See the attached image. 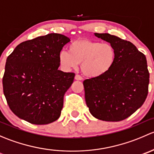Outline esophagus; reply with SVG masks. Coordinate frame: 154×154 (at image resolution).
<instances>
[{
  "instance_id": "1",
  "label": "esophagus",
  "mask_w": 154,
  "mask_h": 154,
  "mask_svg": "<svg viewBox=\"0 0 154 154\" xmlns=\"http://www.w3.org/2000/svg\"><path fill=\"white\" fill-rule=\"evenodd\" d=\"M74 79H75L76 80H83V77L80 75H79V74H76L75 77H74Z\"/></svg>"
}]
</instances>
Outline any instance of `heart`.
<instances>
[{
  "label": "heart",
  "mask_w": 154,
  "mask_h": 154,
  "mask_svg": "<svg viewBox=\"0 0 154 154\" xmlns=\"http://www.w3.org/2000/svg\"><path fill=\"white\" fill-rule=\"evenodd\" d=\"M116 57V50L112 45L82 38L70 44L68 52L60 51L59 62L65 70L76 68L81 63L83 74L89 78H96L110 71Z\"/></svg>",
  "instance_id": "1"
}]
</instances>
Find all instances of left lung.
I'll list each match as a JSON object with an SVG mask.
<instances>
[{
  "instance_id": "obj_1",
  "label": "left lung",
  "mask_w": 154,
  "mask_h": 154,
  "mask_svg": "<svg viewBox=\"0 0 154 154\" xmlns=\"http://www.w3.org/2000/svg\"><path fill=\"white\" fill-rule=\"evenodd\" d=\"M94 35L113 46L112 68L106 74L83 81L90 113L106 122H120L140 108L148 93L149 74L145 56L130 42L109 33Z\"/></svg>"
}]
</instances>
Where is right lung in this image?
Wrapping results in <instances>:
<instances>
[{
  "label": "right lung",
  "instance_id": "obj_1",
  "mask_svg": "<svg viewBox=\"0 0 154 154\" xmlns=\"http://www.w3.org/2000/svg\"><path fill=\"white\" fill-rule=\"evenodd\" d=\"M70 42L50 33L18 45L7 57L3 89L12 112L29 123L48 125L60 118L74 73L58 69L59 54Z\"/></svg>",
  "mask_w": 154,
  "mask_h": 154
}]
</instances>
